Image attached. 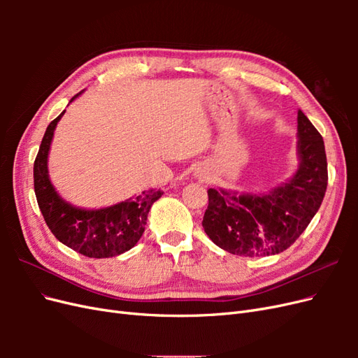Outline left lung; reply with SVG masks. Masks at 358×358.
<instances>
[{"instance_id": "obj_1", "label": "left lung", "mask_w": 358, "mask_h": 358, "mask_svg": "<svg viewBox=\"0 0 358 358\" xmlns=\"http://www.w3.org/2000/svg\"><path fill=\"white\" fill-rule=\"evenodd\" d=\"M299 167L268 192L239 194L209 188L203 229L224 251L242 257L284 252L306 230L327 189L324 140L301 110L297 112Z\"/></svg>"}]
</instances>
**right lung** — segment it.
<instances>
[{
	"instance_id": "right-lung-1",
	"label": "right lung",
	"mask_w": 358,
	"mask_h": 358,
	"mask_svg": "<svg viewBox=\"0 0 358 358\" xmlns=\"http://www.w3.org/2000/svg\"><path fill=\"white\" fill-rule=\"evenodd\" d=\"M83 92V91H82ZM76 94L73 100L82 94ZM58 117L48 125L34 161V191L49 230L73 251L90 258H109L129 251L142 237L148 213L164 191L148 189L136 197L101 209H82L64 200L52 185L48 157Z\"/></svg>"
}]
</instances>
